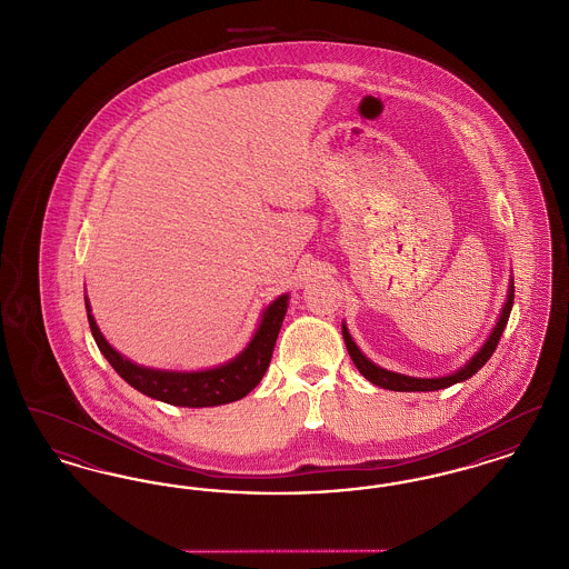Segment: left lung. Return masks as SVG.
<instances>
[{
  "label": "left lung",
  "instance_id": "8db88e82",
  "mask_svg": "<svg viewBox=\"0 0 569 569\" xmlns=\"http://www.w3.org/2000/svg\"><path fill=\"white\" fill-rule=\"evenodd\" d=\"M512 305H515V279H510V286H508V300L499 313V320L492 328V332L488 335L485 346L473 353L469 358L467 365H462L459 371H455L452 376H443V378H411V376H403V373H395V371H388V369H381L376 362H371L365 353L358 350V346L353 343L352 335L348 332V326H341L343 330V341H346V348L350 352V358L356 365V369L369 379L371 383H376L379 388H386V390H395V392H431V390H441V388H448L452 383H459L465 379L471 378L473 373H478L485 365L488 362V358L492 356V352L497 350V343L506 330L508 325V318H510V311H512Z\"/></svg>",
  "mask_w": 569,
  "mask_h": 569
}]
</instances>
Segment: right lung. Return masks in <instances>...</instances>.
I'll list each match as a JSON object with an SVG mask.
<instances>
[{"label": "right lung", "mask_w": 569, "mask_h": 569, "mask_svg": "<svg viewBox=\"0 0 569 569\" xmlns=\"http://www.w3.org/2000/svg\"><path fill=\"white\" fill-rule=\"evenodd\" d=\"M84 307L91 335L100 352L104 353L110 367L130 386H134L138 392L170 406L216 407L243 399L244 395H249L260 383V379L264 378L271 365L279 328L283 325L288 311V295L274 298L264 309L258 330L243 352L207 371H162L136 365L117 352L104 339L91 316V305L87 297Z\"/></svg>", "instance_id": "right-lung-1"}]
</instances>
